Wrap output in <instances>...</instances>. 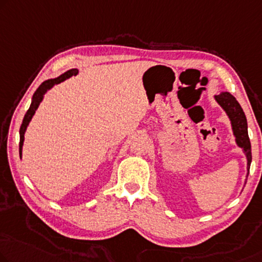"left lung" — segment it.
Wrapping results in <instances>:
<instances>
[{"label":"left lung","instance_id":"8db88e82","mask_svg":"<svg viewBox=\"0 0 262 262\" xmlns=\"http://www.w3.org/2000/svg\"><path fill=\"white\" fill-rule=\"evenodd\" d=\"M216 102L220 104L221 108L226 112L231 120L233 134L235 136V142L240 148H243L244 153L247 159V177L249 174V167L252 162V149H251V141L248 138V129H247V119L241 108L240 103L237 102L235 97L228 92H222L220 95H215Z\"/></svg>","mask_w":262,"mask_h":262}]
</instances>
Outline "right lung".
Segmentation results:
<instances>
[{
    "instance_id": "add662e5",
    "label": "right lung",
    "mask_w": 262,
    "mask_h": 262,
    "mask_svg": "<svg viewBox=\"0 0 262 262\" xmlns=\"http://www.w3.org/2000/svg\"><path fill=\"white\" fill-rule=\"evenodd\" d=\"M77 73H79V70L77 69H70V70H68V72L62 74V75H60L58 77H55V79H50V80L42 82V83L40 84V87H38L36 89V92L34 93L33 99H31L30 107L28 111H27L25 118H23V121H22L21 128H19V158L22 156V147H23V141H25V134H26L27 127H28V124L30 122V120L33 119L35 112H36V109L38 108V106H40L42 100H43L45 94L48 92L49 89H52L55 84L61 83V82H63L64 80L69 79L70 76L77 75Z\"/></svg>"
}]
</instances>
